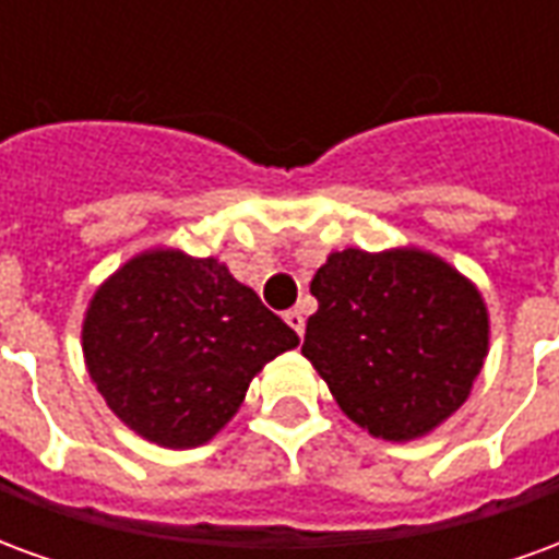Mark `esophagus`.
Masks as SVG:
<instances>
[{"label":"esophagus","instance_id":"esophagus-1","mask_svg":"<svg viewBox=\"0 0 559 559\" xmlns=\"http://www.w3.org/2000/svg\"><path fill=\"white\" fill-rule=\"evenodd\" d=\"M284 320H287V326H290L293 332H296V335L302 338V332H305L302 311H296V308H293V311H287V314H284Z\"/></svg>","mask_w":559,"mask_h":559}]
</instances>
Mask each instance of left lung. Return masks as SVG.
I'll list each match as a JSON object with an SVG mask.
<instances>
[{"label":"left lung","mask_w":559,"mask_h":559,"mask_svg":"<svg viewBox=\"0 0 559 559\" xmlns=\"http://www.w3.org/2000/svg\"><path fill=\"white\" fill-rule=\"evenodd\" d=\"M311 293L302 356L362 431L411 443L469 399L491 317L479 287L443 257L416 245L332 251Z\"/></svg>","instance_id":"obj_1"}]
</instances>
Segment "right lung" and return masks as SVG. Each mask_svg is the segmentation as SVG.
I'll list each match as a JSON object with an SVG mask.
<instances>
[{
	"label": "right lung",
	"instance_id": "add662e5",
	"mask_svg": "<svg viewBox=\"0 0 559 559\" xmlns=\"http://www.w3.org/2000/svg\"><path fill=\"white\" fill-rule=\"evenodd\" d=\"M299 335L218 257L155 245L95 287L80 347L122 425L164 449L209 443Z\"/></svg>",
	"mask_w": 559,
	"mask_h": 559
}]
</instances>
